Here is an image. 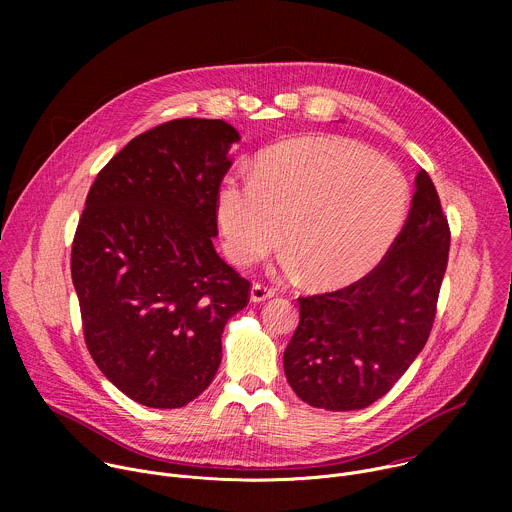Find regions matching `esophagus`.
I'll list each match as a JSON object with an SVG mask.
<instances>
[{
	"label": "esophagus",
	"instance_id": "34e87169",
	"mask_svg": "<svg viewBox=\"0 0 512 512\" xmlns=\"http://www.w3.org/2000/svg\"><path fill=\"white\" fill-rule=\"evenodd\" d=\"M273 296H275V291L271 287L261 285V283H253V287H251V302L259 304V302H265V300H269Z\"/></svg>",
	"mask_w": 512,
	"mask_h": 512
}]
</instances>
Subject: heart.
Returning a JSON list of instances; mask_svg holds the SVG:
<instances>
[{
  "label": "heart",
  "mask_w": 512,
  "mask_h": 512,
  "mask_svg": "<svg viewBox=\"0 0 512 512\" xmlns=\"http://www.w3.org/2000/svg\"><path fill=\"white\" fill-rule=\"evenodd\" d=\"M409 204L401 170L362 145L310 135L263 152L251 180L227 176L216 192V221L227 257L247 265L281 237L287 269L314 287L367 275L399 235Z\"/></svg>",
  "instance_id": "b5f03b06"
}]
</instances>
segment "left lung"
I'll use <instances>...</instances> for the list:
<instances>
[{
    "label": "left lung",
    "mask_w": 512,
    "mask_h": 512,
    "mask_svg": "<svg viewBox=\"0 0 512 512\" xmlns=\"http://www.w3.org/2000/svg\"><path fill=\"white\" fill-rule=\"evenodd\" d=\"M448 251L440 196L419 170L405 227L387 257L344 289L300 298V324L283 352L294 393L328 411L381 399L429 338Z\"/></svg>",
    "instance_id": "1"
}]
</instances>
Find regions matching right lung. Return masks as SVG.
I'll return each instance as SVG.
<instances>
[{
    "instance_id": "1",
    "label": "right lung",
    "mask_w": 512,
    "mask_h": 512,
    "mask_svg": "<svg viewBox=\"0 0 512 512\" xmlns=\"http://www.w3.org/2000/svg\"><path fill=\"white\" fill-rule=\"evenodd\" d=\"M239 131L174 119L133 137L93 182L72 243L87 348L129 399L194 401L223 358L249 281L214 251L216 192Z\"/></svg>"
}]
</instances>
